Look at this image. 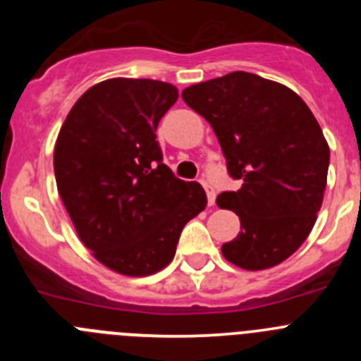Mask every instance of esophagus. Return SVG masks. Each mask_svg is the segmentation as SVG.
Instances as JSON below:
<instances>
[{
    "mask_svg": "<svg viewBox=\"0 0 361 361\" xmlns=\"http://www.w3.org/2000/svg\"><path fill=\"white\" fill-rule=\"evenodd\" d=\"M200 184H202L204 190H206V195H208V204H209V206H213V204H215V199H216L215 190H213L212 184L206 183V180H200Z\"/></svg>",
    "mask_w": 361,
    "mask_h": 361,
    "instance_id": "34e87169",
    "label": "esophagus"
}]
</instances>
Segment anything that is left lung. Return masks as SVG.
<instances>
[{
	"mask_svg": "<svg viewBox=\"0 0 361 361\" xmlns=\"http://www.w3.org/2000/svg\"><path fill=\"white\" fill-rule=\"evenodd\" d=\"M184 103L212 124L242 186L216 197L240 219L222 255L242 269H267L304 244L322 208L329 146L307 104L288 86L231 72L191 85Z\"/></svg>",
	"mask_w": 361,
	"mask_h": 361,
	"instance_id": "1",
	"label": "left lung"
}]
</instances>
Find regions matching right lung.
<instances>
[{
    "instance_id": "obj_1",
    "label": "right lung",
    "mask_w": 361,
    "mask_h": 361,
    "mask_svg": "<svg viewBox=\"0 0 361 361\" xmlns=\"http://www.w3.org/2000/svg\"><path fill=\"white\" fill-rule=\"evenodd\" d=\"M173 85L108 79L66 116L54 149L57 191L82 244L121 275L146 276L173 260L180 231L206 208V193L162 162L157 124Z\"/></svg>"
}]
</instances>
